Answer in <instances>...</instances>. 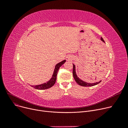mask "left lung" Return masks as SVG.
<instances>
[{"instance_id":"8db88e82","label":"left lung","mask_w":128,"mask_h":128,"mask_svg":"<svg viewBox=\"0 0 128 128\" xmlns=\"http://www.w3.org/2000/svg\"><path fill=\"white\" fill-rule=\"evenodd\" d=\"M100 40H101L103 42H105L104 40H103L102 37L100 38ZM73 64V71H72L73 77H74V78L76 82L80 86H96L101 82V80H100V81L98 82H94V83H88V82H86L83 81V80H82V79H80L79 77H78V76L76 74V66L74 64Z\"/></svg>"}]
</instances>
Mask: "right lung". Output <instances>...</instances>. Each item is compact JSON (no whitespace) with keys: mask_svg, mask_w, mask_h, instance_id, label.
<instances>
[{"mask_svg":"<svg viewBox=\"0 0 128 128\" xmlns=\"http://www.w3.org/2000/svg\"><path fill=\"white\" fill-rule=\"evenodd\" d=\"M65 62H66V60H62V61L58 63L56 65L55 68H54V72H53V73L52 76L51 78L49 80L48 82H46L45 83H44V84H41L35 86H32L33 87V88H34L35 89H38V90H44V89H49V88H51V87H52L56 83L58 72V70H59L60 68Z\"/></svg>","mask_w":128,"mask_h":128,"instance_id":"right-lung-1","label":"right lung"}]
</instances>
